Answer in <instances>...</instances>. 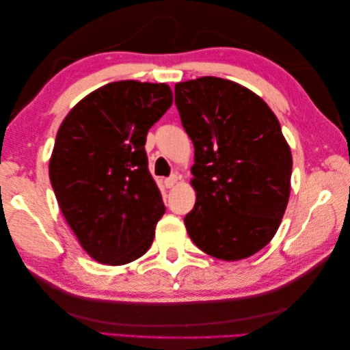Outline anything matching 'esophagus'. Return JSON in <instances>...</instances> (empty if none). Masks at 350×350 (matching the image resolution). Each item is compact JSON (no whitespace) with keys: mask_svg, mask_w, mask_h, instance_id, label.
I'll return each mask as SVG.
<instances>
[{"mask_svg":"<svg viewBox=\"0 0 350 350\" xmlns=\"http://www.w3.org/2000/svg\"><path fill=\"white\" fill-rule=\"evenodd\" d=\"M177 180H179V179H177L176 174H174V176H170V177H167L165 180H163V185H165L167 188H173L174 185L177 183Z\"/></svg>","mask_w":350,"mask_h":350,"instance_id":"esophagus-1","label":"esophagus"}]
</instances>
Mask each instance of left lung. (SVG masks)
Returning <instances> with one entry per match:
<instances>
[{
  "mask_svg": "<svg viewBox=\"0 0 350 350\" xmlns=\"http://www.w3.org/2000/svg\"><path fill=\"white\" fill-rule=\"evenodd\" d=\"M196 148V206L188 234L206 254L247 258L277 233L290 197L292 152L266 102L233 81L203 77L174 87Z\"/></svg>",
  "mask_w": 350,
  "mask_h": 350,
  "instance_id": "8db88e82",
  "label": "left lung"
}]
</instances>
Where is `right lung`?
<instances>
[{
  "instance_id": "obj_1",
  "label": "right lung",
  "mask_w": 350,
  "mask_h": 350,
  "mask_svg": "<svg viewBox=\"0 0 350 350\" xmlns=\"http://www.w3.org/2000/svg\"><path fill=\"white\" fill-rule=\"evenodd\" d=\"M173 103L167 84L117 81L79 100L57 132L49 179L81 247L96 262L146 254L165 213L146 137Z\"/></svg>"
}]
</instances>
